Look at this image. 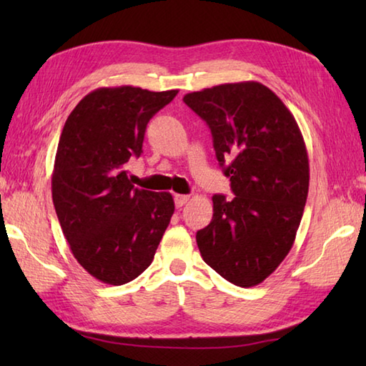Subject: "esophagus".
Returning a JSON list of instances; mask_svg holds the SVG:
<instances>
[{
  "mask_svg": "<svg viewBox=\"0 0 366 366\" xmlns=\"http://www.w3.org/2000/svg\"><path fill=\"white\" fill-rule=\"evenodd\" d=\"M189 201L187 195H174V204L176 207H182Z\"/></svg>",
  "mask_w": 366,
  "mask_h": 366,
  "instance_id": "34e87169",
  "label": "esophagus"
}]
</instances>
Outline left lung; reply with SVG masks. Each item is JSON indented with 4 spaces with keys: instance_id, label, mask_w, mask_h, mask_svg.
Returning <instances> with one entry per match:
<instances>
[{
    "instance_id": "1",
    "label": "left lung",
    "mask_w": 366,
    "mask_h": 366,
    "mask_svg": "<svg viewBox=\"0 0 366 366\" xmlns=\"http://www.w3.org/2000/svg\"><path fill=\"white\" fill-rule=\"evenodd\" d=\"M212 134L234 198L214 195L212 222L197 232L204 262L229 283L264 282L290 253L307 203L310 167L300 129L258 81L184 96Z\"/></svg>"
}]
</instances>
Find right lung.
Instances as JSON below:
<instances>
[{
    "mask_svg": "<svg viewBox=\"0 0 366 366\" xmlns=\"http://www.w3.org/2000/svg\"><path fill=\"white\" fill-rule=\"evenodd\" d=\"M177 89L99 88L84 96L61 132L51 197L61 229L80 266L119 286L149 267L174 201L137 189L126 163L143 152L146 126Z\"/></svg>",
    "mask_w": 366,
    "mask_h": 366,
    "instance_id": "1",
    "label": "right lung"
}]
</instances>
